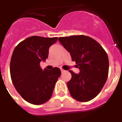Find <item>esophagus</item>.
I'll return each mask as SVG.
<instances>
[{"mask_svg":"<svg viewBox=\"0 0 122 122\" xmlns=\"http://www.w3.org/2000/svg\"><path fill=\"white\" fill-rule=\"evenodd\" d=\"M61 69V72H63L65 71V70H64V69H62V68H61V69Z\"/></svg>","mask_w":122,"mask_h":122,"instance_id":"1","label":"esophagus"}]
</instances>
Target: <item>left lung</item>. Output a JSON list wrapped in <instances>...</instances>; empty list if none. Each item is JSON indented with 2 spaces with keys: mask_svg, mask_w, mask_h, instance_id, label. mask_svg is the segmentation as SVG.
Masks as SVG:
<instances>
[{
  "mask_svg": "<svg viewBox=\"0 0 122 122\" xmlns=\"http://www.w3.org/2000/svg\"><path fill=\"white\" fill-rule=\"evenodd\" d=\"M59 41L71 53L80 69L79 74L69 71L72 75L67 86L72 97L87 102L99 94L107 80L109 62L107 53L92 38L85 35L59 37Z\"/></svg>",
  "mask_w": 122,
  "mask_h": 122,
  "instance_id": "left-lung-1",
  "label": "left lung"
}]
</instances>
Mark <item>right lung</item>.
Listing matches in <instances>:
<instances>
[{"mask_svg":"<svg viewBox=\"0 0 122 122\" xmlns=\"http://www.w3.org/2000/svg\"><path fill=\"white\" fill-rule=\"evenodd\" d=\"M57 37L32 36L18 44L12 53L10 76L15 90L23 99L33 105H42L52 95L61 71L57 67L42 71L41 61L48 58L49 48Z\"/></svg>","mask_w":122,"mask_h":122,"instance_id":"right-lung-1","label":"right lung"}]
</instances>
